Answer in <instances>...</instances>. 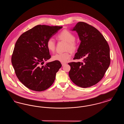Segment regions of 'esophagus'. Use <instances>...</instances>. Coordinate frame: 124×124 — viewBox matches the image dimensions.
<instances>
[{
  "mask_svg": "<svg viewBox=\"0 0 124 124\" xmlns=\"http://www.w3.org/2000/svg\"><path fill=\"white\" fill-rule=\"evenodd\" d=\"M61 64H62V66H64L66 64L65 63H61Z\"/></svg>",
  "mask_w": 124,
  "mask_h": 124,
  "instance_id": "34e87169",
  "label": "esophagus"
}]
</instances>
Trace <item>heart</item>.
Returning a JSON list of instances; mask_svg holds the SVG:
<instances>
[{
	"label": "heart",
	"mask_w": 124,
	"mask_h": 124,
	"mask_svg": "<svg viewBox=\"0 0 124 124\" xmlns=\"http://www.w3.org/2000/svg\"><path fill=\"white\" fill-rule=\"evenodd\" d=\"M57 38L60 40H63L67 42L66 47V50H69L71 52H74L77 49V44L75 42V36L73 33L67 30H63L57 35ZM56 44L54 39L52 38H49L46 42V46L48 49L53 52L55 49ZM71 54L69 52L64 53H56L53 56V60L59 61V62L64 63L71 58Z\"/></svg>",
	"instance_id": "obj_1"
}]
</instances>
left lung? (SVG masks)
<instances>
[{"mask_svg":"<svg viewBox=\"0 0 124 124\" xmlns=\"http://www.w3.org/2000/svg\"><path fill=\"white\" fill-rule=\"evenodd\" d=\"M78 33L80 44L74 59L83 58L84 62H71L69 76L78 86L87 88L103 78L110 64V48L104 36L93 26L78 22L71 29Z\"/></svg>","mask_w":124,"mask_h":124,"instance_id":"8db88e82","label":"left lung"}]
</instances>
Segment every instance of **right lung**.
Instances as JSON below:
<instances>
[{
	"instance_id": "right-lung-1",
	"label": "right lung",
	"mask_w": 124,
	"mask_h": 124,
	"mask_svg": "<svg viewBox=\"0 0 124 124\" xmlns=\"http://www.w3.org/2000/svg\"><path fill=\"white\" fill-rule=\"evenodd\" d=\"M62 27L38 25L18 39L12 55V65L19 80L28 88L41 92L53 85L62 65L56 60L43 65L51 57L46 46L48 39Z\"/></svg>"
}]
</instances>
